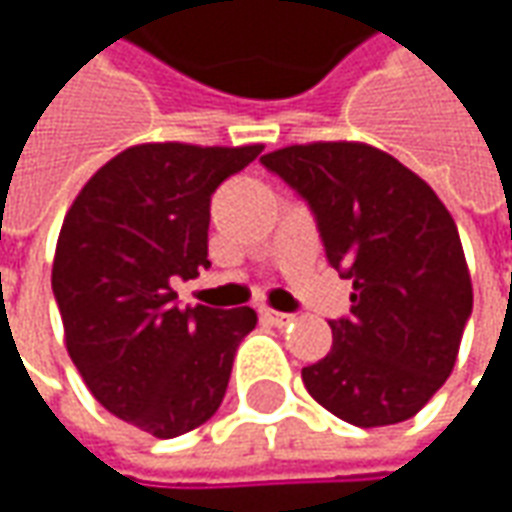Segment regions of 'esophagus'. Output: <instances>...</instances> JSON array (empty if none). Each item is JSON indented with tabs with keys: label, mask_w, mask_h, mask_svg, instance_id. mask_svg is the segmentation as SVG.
<instances>
[{
	"label": "esophagus",
	"mask_w": 512,
	"mask_h": 512,
	"mask_svg": "<svg viewBox=\"0 0 512 512\" xmlns=\"http://www.w3.org/2000/svg\"><path fill=\"white\" fill-rule=\"evenodd\" d=\"M262 319L270 322V325H290V322H293V316H290V313H279V310H270V307L262 310Z\"/></svg>",
	"instance_id": "1"
}]
</instances>
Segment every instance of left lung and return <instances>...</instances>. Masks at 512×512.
I'll return each instance as SVG.
<instances>
[{"instance_id":"8db88e82","label":"left lung","mask_w":512,"mask_h":512,"mask_svg":"<svg viewBox=\"0 0 512 512\" xmlns=\"http://www.w3.org/2000/svg\"><path fill=\"white\" fill-rule=\"evenodd\" d=\"M262 165L310 207L325 256L353 282L333 347L307 364V393L356 427L416 416L453 373L473 285L462 239L433 187L359 142L290 145Z\"/></svg>"}]
</instances>
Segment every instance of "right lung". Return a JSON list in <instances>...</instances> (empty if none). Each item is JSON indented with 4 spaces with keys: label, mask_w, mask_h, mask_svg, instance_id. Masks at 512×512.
Listing matches in <instances>:
<instances>
[{
    "label": "right lung",
    "mask_w": 512,
    "mask_h": 512,
    "mask_svg": "<svg viewBox=\"0 0 512 512\" xmlns=\"http://www.w3.org/2000/svg\"><path fill=\"white\" fill-rule=\"evenodd\" d=\"M259 153L136 145L96 170L65 216L50 285L70 359L96 402L156 439L219 410L256 327L250 307H179L173 282L210 267V196Z\"/></svg>",
    "instance_id": "add662e5"
}]
</instances>
